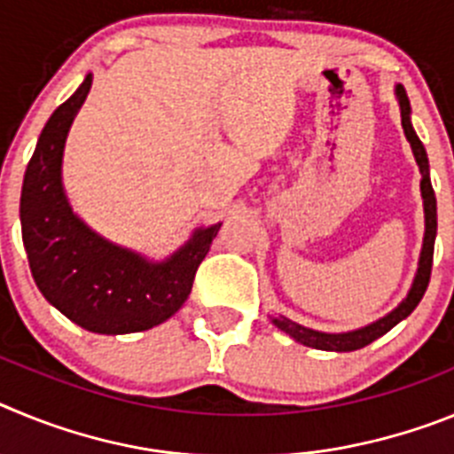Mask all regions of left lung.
<instances>
[{
    "mask_svg": "<svg viewBox=\"0 0 454 454\" xmlns=\"http://www.w3.org/2000/svg\"><path fill=\"white\" fill-rule=\"evenodd\" d=\"M395 98H398L400 104V118H403V129L404 136H407L409 145H411V152L416 156V163L420 168V195H423V208H425V239H423V252H420V262H419V272L414 277V284L409 288L407 298L393 309L391 314H387L384 318L375 320V323L366 325L362 330L355 332H340V334H327V332H316L309 330V327H302V325L293 323V320L284 318H272V323L279 327L282 332H286L288 336L302 343V346L316 348V350H330V352H352L359 350V348H366L368 343H372L375 339L387 334L388 330H393L400 320L407 318L419 302L423 300L425 291H427V284H430V272H432V256H434V239H436V198H434V188H432L430 182V163H427V154H425V147L420 143V138L416 136L414 127H411V106H409V98L404 88L395 86Z\"/></svg>",
    "mask_w": 454,
    "mask_h": 454,
    "instance_id": "left-lung-1",
    "label": "left lung"
}]
</instances>
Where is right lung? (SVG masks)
I'll return each mask as SVG.
<instances>
[{
  "mask_svg": "<svg viewBox=\"0 0 454 454\" xmlns=\"http://www.w3.org/2000/svg\"><path fill=\"white\" fill-rule=\"evenodd\" d=\"M92 77L56 108L24 172L20 220L35 286L66 318L98 334L150 330L177 314L220 223L195 230L166 262H147L98 236L72 214L61 184L63 147Z\"/></svg>",
  "mask_w": 454,
  "mask_h": 454,
  "instance_id": "1",
  "label": "right lung"
}]
</instances>
